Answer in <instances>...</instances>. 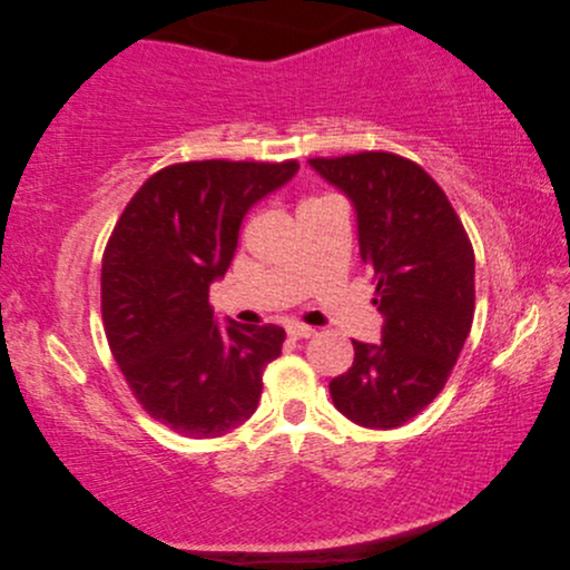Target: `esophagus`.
Returning <instances> with one entry per match:
<instances>
[{"mask_svg":"<svg viewBox=\"0 0 570 570\" xmlns=\"http://www.w3.org/2000/svg\"><path fill=\"white\" fill-rule=\"evenodd\" d=\"M287 335H291V338H313L315 328H311V325H303V323H291L287 325Z\"/></svg>","mask_w":570,"mask_h":570,"instance_id":"34e87169","label":"esophagus"}]
</instances>
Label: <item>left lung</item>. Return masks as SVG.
Here are the masks:
<instances>
[{"mask_svg":"<svg viewBox=\"0 0 570 570\" xmlns=\"http://www.w3.org/2000/svg\"><path fill=\"white\" fill-rule=\"evenodd\" d=\"M346 194L384 325L353 341L331 381L335 409L368 429L406 424L444 389L474 315V252L446 194L422 166L384 151L307 161Z\"/></svg>","mask_w":570,"mask_h":570,"instance_id":"left-lung-1","label":"left lung"}]
</instances>
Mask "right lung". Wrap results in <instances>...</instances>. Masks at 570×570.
<instances>
[{
  "instance_id": "obj_1",
  "label": "right lung",
  "mask_w": 570,
  "mask_h": 570,
  "mask_svg": "<svg viewBox=\"0 0 570 570\" xmlns=\"http://www.w3.org/2000/svg\"><path fill=\"white\" fill-rule=\"evenodd\" d=\"M297 169V161L166 166L134 194L108 239L100 269L108 346L138 404L176 434L212 440L255 414L285 331L219 325L209 285L229 269L245 214Z\"/></svg>"
}]
</instances>
